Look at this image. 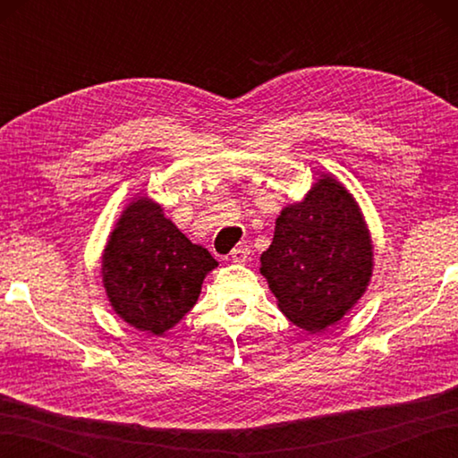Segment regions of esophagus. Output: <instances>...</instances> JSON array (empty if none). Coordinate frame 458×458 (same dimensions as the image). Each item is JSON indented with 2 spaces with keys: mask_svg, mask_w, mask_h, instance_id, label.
<instances>
[{
  "mask_svg": "<svg viewBox=\"0 0 458 458\" xmlns=\"http://www.w3.org/2000/svg\"><path fill=\"white\" fill-rule=\"evenodd\" d=\"M250 248L248 246H238V248H234L232 250V254H230V261H234V264H246V261L250 259Z\"/></svg>",
  "mask_w": 458,
  "mask_h": 458,
  "instance_id": "34e87169",
  "label": "esophagus"
}]
</instances>
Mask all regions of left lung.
Instances as JSON below:
<instances>
[{"mask_svg":"<svg viewBox=\"0 0 458 458\" xmlns=\"http://www.w3.org/2000/svg\"><path fill=\"white\" fill-rule=\"evenodd\" d=\"M259 264L295 327L317 335L343 320L374 274V242L354 194L335 174H320L303 200L281 208Z\"/></svg>","mask_w":458,"mask_h":458,"instance_id":"8db88e82","label":"left lung"}]
</instances>
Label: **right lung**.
<instances>
[{
  "label": "right lung",
  "instance_id": "right-lung-1",
  "mask_svg": "<svg viewBox=\"0 0 458 458\" xmlns=\"http://www.w3.org/2000/svg\"><path fill=\"white\" fill-rule=\"evenodd\" d=\"M114 313L141 333L163 336L197 305L218 261L165 216L148 194L133 197L115 220L100 258Z\"/></svg>",
  "mask_w": 458,
  "mask_h": 458
}]
</instances>
